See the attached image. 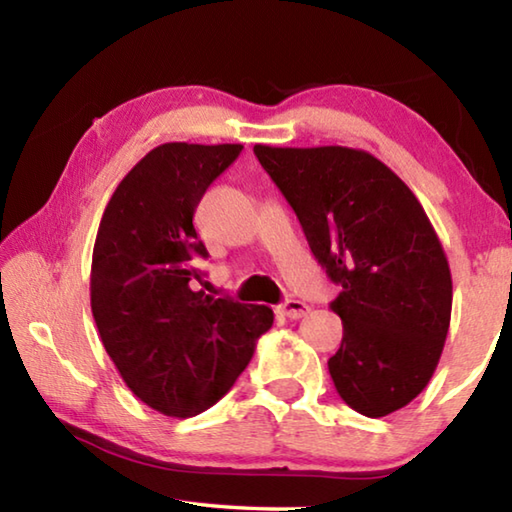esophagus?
Masks as SVG:
<instances>
[{
  "instance_id": "34e87169",
  "label": "esophagus",
  "mask_w": 512,
  "mask_h": 512,
  "mask_svg": "<svg viewBox=\"0 0 512 512\" xmlns=\"http://www.w3.org/2000/svg\"><path fill=\"white\" fill-rule=\"evenodd\" d=\"M280 311L287 318H291V320H298V318H302V316H307L309 314V305L307 302H302V300H287L284 302V305L280 307Z\"/></svg>"
}]
</instances>
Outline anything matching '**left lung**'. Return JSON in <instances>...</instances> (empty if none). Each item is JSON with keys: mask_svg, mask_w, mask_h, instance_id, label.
<instances>
[{"mask_svg": "<svg viewBox=\"0 0 512 512\" xmlns=\"http://www.w3.org/2000/svg\"><path fill=\"white\" fill-rule=\"evenodd\" d=\"M341 287L339 352L327 361L343 402L384 418L415 400L436 370L452 318V273L427 212L395 171L348 146L255 144Z\"/></svg>", "mask_w": 512, "mask_h": 512, "instance_id": "left-lung-1", "label": "left lung"}]
</instances>
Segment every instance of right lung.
I'll use <instances>...</instances> for the list:
<instances>
[{
    "label": "right lung",
    "mask_w": 512,
    "mask_h": 512,
    "mask_svg": "<svg viewBox=\"0 0 512 512\" xmlns=\"http://www.w3.org/2000/svg\"><path fill=\"white\" fill-rule=\"evenodd\" d=\"M241 149L155 146L117 185L94 241L90 305L103 348L126 386L169 418L219 402L273 325L271 307L194 289L203 280L196 262L207 257L196 205Z\"/></svg>",
    "instance_id": "add662e5"
}]
</instances>
